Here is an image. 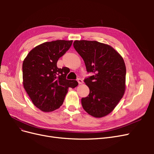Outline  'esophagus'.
Masks as SVG:
<instances>
[{"mask_svg":"<svg viewBox=\"0 0 154 154\" xmlns=\"http://www.w3.org/2000/svg\"><path fill=\"white\" fill-rule=\"evenodd\" d=\"M77 80H78V82L79 84H82V83H83V80H82L81 78H78Z\"/></svg>","mask_w":154,"mask_h":154,"instance_id":"esophagus-1","label":"esophagus"}]
</instances>
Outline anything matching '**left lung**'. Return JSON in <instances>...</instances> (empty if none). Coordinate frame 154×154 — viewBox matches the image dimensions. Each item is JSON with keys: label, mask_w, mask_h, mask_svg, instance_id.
<instances>
[{"label": "left lung", "mask_w": 154, "mask_h": 154, "mask_svg": "<svg viewBox=\"0 0 154 154\" xmlns=\"http://www.w3.org/2000/svg\"><path fill=\"white\" fill-rule=\"evenodd\" d=\"M73 46L84 61L87 71L94 74L84 80L90 92L82 98L83 108L93 117H104L114 109L125 94L123 58L110 45L97 41L75 40Z\"/></svg>", "instance_id": "1"}]
</instances>
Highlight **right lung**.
<instances>
[{
  "mask_svg": "<svg viewBox=\"0 0 154 154\" xmlns=\"http://www.w3.org/2000/svg\"><path fill=\"white\" fill-rule=\"evenodd\" d=\"M72 40H58L36 46L22 64L23 85L32 103L43 112H51L61 106L69 87L76 80L66 79L67 67L59 69L58 59L69 49Z\"/></svg>",
  "mask_w": 154,
  "mask_h": 154,
  "instance_id": "right-lung-1",
  "label": "right lung"
}]
</instances>
